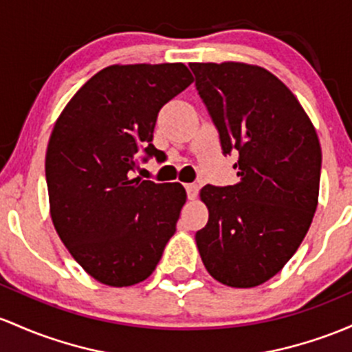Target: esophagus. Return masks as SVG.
<instances>
[{"instance_id":"esophagus-1","label":"esophagus","mask_w":352,"mask_h":352,"mask_svg":"<svg viewBox=\"0 0 352 352\" xmlns=\"http://www.w3.org/2000/svg\"><path fill=\"white\" fill-rule=\"evenodd\" d=\"M185 190H187L188 199L194 200L197 194H199V185H197V184H187V185H185Z\"/></svg>"}]
</instances>
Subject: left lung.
Here are the masks:
<instances>
[{"instance_id":"1","label":"left lung","mask_w":352,"mask_h":352,"mask_svg":"<svg viewBox=\"0 0 352 352\" xmlns=\"http://www.w3.org/2000/svg\"><path fill=\"white\" fill-rule=\"evenodd\" d=\"M239 182L206 185L207 226L195 234L204 265L230 287L276 276L306 237L318 208L320 144L299 100L256 65L190 63Z\"/></svg>"}]
</instances>
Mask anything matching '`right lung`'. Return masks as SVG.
<instances>
[{
	"mask_svg": "<svg viewBox=\"0 0 352 352\" xmlns=\"http://www.w3.org/2000/svg\"><path fill=\"white\" fill-rule=\"evenodd\" d=\"M192 82L184 63L111 65L73 95L53 126L50 214L68 252L98 283L145 280L175 234L185 188L133 172L140 153L162 155L152 144L158 111Z\"/></svg>",
	"mask_w": 352,
	"mask_h": 352,
	"instance_id": "right-lung-1",
	"label": "right lung"
}]
</instances>
